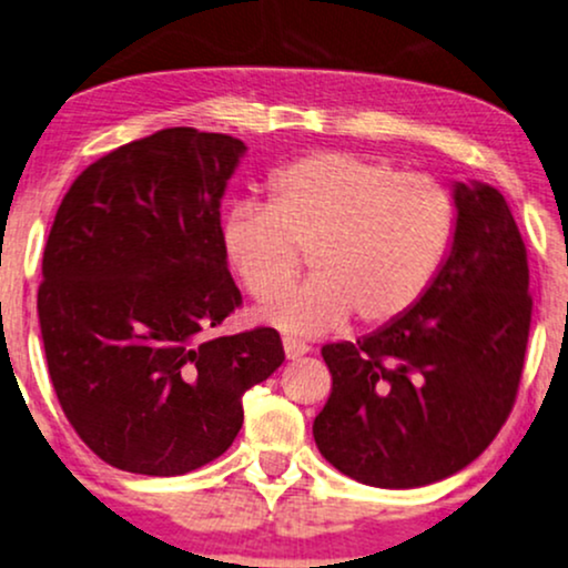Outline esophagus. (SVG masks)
<instances>
[{
	"label": "esophagus",
	"mask_w": 568,
	"mask_h": 568,
	"mask_svg": "<svg viewBox=\"0 0 568 568\" xmlns=\"http://www.w3.org/2000/svg\"><path fill=\"white\" fill-rule=\"evenodd\" d=\"M283 348H285V356H288V358H301V356H306L308 351H312L306 346V343L296 341V337H285Z\"/></svg>",
	"instance_id": "34e87169"
}]
</instances>
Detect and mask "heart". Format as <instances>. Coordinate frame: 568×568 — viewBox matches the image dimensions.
<instances>
[{
    "label": "heart",
    "instance_id": "1",
    "mask_svg": "<svg viewBox=\"0 0 568 568\" xmlns=\"http://www.w3.org/2000/svg\"><path fill=\"white\" fill-rule=\"evenodd\" d=\"M456 201L440 181L351 152L298 156L270 178V201L222 214L225 262L256 304L295 282L306 250L315 280L260 314L293 337L351 317L390 325L425 298L456 239Z\"/></svg>",
    "mask_w": 568,
    "mask_h": 568
}]
</instances>
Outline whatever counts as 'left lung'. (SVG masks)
Instances as JSON below:
<instances>
[{
  "label": "left lung",
  "mask_w": 568,
  "mask_h": 568,
  "mask_svg": "<svg viewBox=\"0 0 568 568\" xmlns=\"http://www.w3.org/2000/svg\"><path fill=\"white\" fill-rule=\"evenodd\" d=\"M454 201V248L425 298L322 348L333 393L314 440L356 483L404 490L456 475L514 408L532 322L527 248L493 185L456 183Z\"/></svg>",
  "instance_id": "8db88e82"
}]
</instances>
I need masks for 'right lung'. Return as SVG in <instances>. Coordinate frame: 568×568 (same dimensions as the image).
<instances>
[{
	"label": "right lung",
	"instance_id": "obj_1",
	"mask_svg": "<svg viewBox=\"0 0 568 568\" xmlns=\"http://www.w3.org/2000/svg\"><path fill=\"white\" fill-rule=\"evenodd\" d=\"M246 143L164 128L89 164L49 231L39 322L54 393L102 462L175 477L214 462L243 393L285 362L277 329L204 337L241 306L220 204Z\"/></svg>",
	"mask_w": 568,
	"mask_h": 568
}]
</instances>
